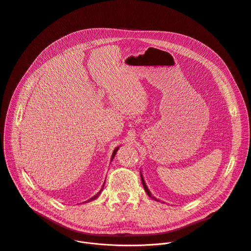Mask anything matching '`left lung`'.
I'll use <instances>...</instances> for the list:
<instances>
[{
  "instance_id": "1",
  "label": "left lung",
  "mask_w": 251,
  "mask_h": 251,
  "mask_svg": "<svg viewBox=\"0 0 251 251\" xmlns=\"http://www.w3.org/2000/svg\"><path fill=\"white\" fill-rule=\"evenodd\" d=\"M140 175H141V180H142L143 187H144V190H145V192L147 193V195H148L151 199H153V200H155V201H159V200H157L155 197H153V196H152V194H151V192L149 191V189H148V187H147V185H146V183H145V181H144V177H143V175H142V172H141V171H140Z\"/></svg>"
}]
</instances>
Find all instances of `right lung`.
<instances>
[{
    "label": "right lung",
    "instance_id": "add662e5",
    "mask_svg": "<svg viewBox=\"0 0 251 251\" xmlns=\"http://www.w3.org/2000/svg\"><path fill=\"white\" fill-rule=\"evenodd\" d=\"M118 149H119V147H117V148H115V150H114V151H113V153H112V157H111V162H112V160H113V159H114V157H115V155H116V152H117V151H118ZM104 184H105V183H104ZM103 187H104V185H103V186H102V188H101V190H100V191H99V192H98V193H97V194H96V195H95V196H94V197H92V198H91V199H89V200H88V201H85V202H88V201H93V200H96V199H97V198H98V196H99V195H100V194H101V191H102V190H103Z\"/></svg>",
    "mask_w": 251,
    "mask_h": 251
}]
</instances>
